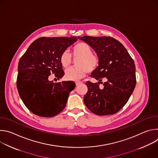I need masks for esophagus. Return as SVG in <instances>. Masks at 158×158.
I'll return each instance as SVG.
<instances>
[{"instance_id":"esophagus-1","label":"esophagus","mask_w":158,"mask_h":158,"mask_svg":"<svg viewBox=\"0 0 158 158\" xmlns=\"http://www.w3.org/2000/svg\"><path fill=\"white\" fill-rule=\"evenodd\" d=\"M82 84V81H76V85H80V84Z\"/></svg>"}]
</instances>
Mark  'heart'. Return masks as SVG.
<instances>
[{"label":"heart","mask_w":158,"mask_h":158,"mask_svg":"<svg viewBox=\"0 0 158 158\" xmlns=\"http://www.w3.org/2000/svg\"><path fill=\"white\" fill-rule=\"evenodd\" d=\"M72 55L74 58H79L76 64L77 66L67 69L65 77L67 80L77 81L83 77L88 72L94 71L99 65V57L93 54V49L85 42H80L72 48ZM59 61L64 68L68 67L72 62V56L67 51H63L59 57Z\"/></svg>","instance_id":"obj_1"}]
</instances>
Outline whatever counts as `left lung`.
<instances>
[{
	"instance_id": "left-lung-1",
	"label": "left lung",
	"mask_w": 158,
	"mask_h": 158,
	"mask_svg": "<svg viewBox=\"0 0 158 158\" xmlns=\"http://www.w3.org/2000/svg\"><path fill=\"white\" fill-rule=\"evenodd\" d=\"M78 39L93 48L99 59L91 77L98 83L87 81L88 91L84 98L86 107L98 116L118 112L128 101L136 86V67L126 49L111 37L83 36ZM103 78L107 81L103 83ZM102 83V88L99 84Z\"/></svg>"
}]
</instances>
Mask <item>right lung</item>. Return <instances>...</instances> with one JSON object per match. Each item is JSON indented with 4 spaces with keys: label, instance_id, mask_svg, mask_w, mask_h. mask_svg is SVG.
<instances>
[{
    "label": "right lung",
    "instance_id": "1",
    "mask_svg": "<svg viewBox=\"0 0 158 158\" xmlns=\"http://www.w3.org/2000/svg\"><path fill=\"white\" fill-rule=\"evenodd\" d=\"M76 37H40L34 40L18 64L17 88L21 99L33 114L51 118L65 108L73 81L53 82L49 76L59 79L64 75L59 57L77 40Z\"/></svg>",
    "mask_w": 158,
    "mask_h": 158
}]
</instances>
